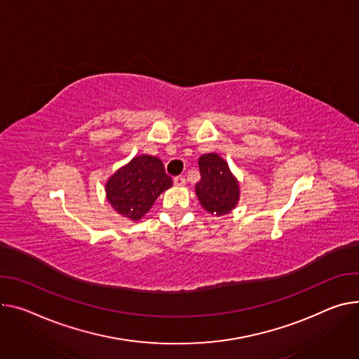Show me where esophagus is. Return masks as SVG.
Returning <instances> with one entry per match:
<instances>
[{
	"label": "esophagus",
	"mask_w": 359,
	"mask_h": 359,
	"mask_svg": "<svg viewBox=\"0 0 359 359\" xmlns=\"http://www.w3.org/2000/svg\"><path fill=\"white\" fill-rule=\"evenodd\" d=\"M173 183H175V186L182 187V186H184V184H186V179H184L183 176H177V177H175Z\"/></svg>",
	"instance_id": "1"
}]
</instances>
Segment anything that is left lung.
<instances>
[{"label": "left lung", "instance_id": "8db88e82", "mask_svg": "<svg viewBox=\"0 0 359 359\" xmlns=\"http://www.w3.org/2000/svg\"><path fill=\"white\" fill-rule=\"evenodd\" d=\"M199 170L194 190L202 208L213 216L231 213L239 203L241 186L227 161L217 153H206L199 157Z\"/></svg>", "mask_w": 359, "mask_h": 359}]
</instances>
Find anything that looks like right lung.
I'll return each instance as SVG.
<instances>
[{
    "mask_svg": "<svg viewBox=\"0 0 359 359\" xmlns=\"http://www.w3.org/2000/svg\"><path fill=\"white\" fill-rule=\"evenodd\" d=\"M172 184L160 158L139 154L109 177L104 190L107 202L120 216L139 222Z\"/></svg>",
    "mask_w": 359,
    "mask_h": 359,
    "instance_id": "1",
    "label": "right lung"
}]
</instances>
